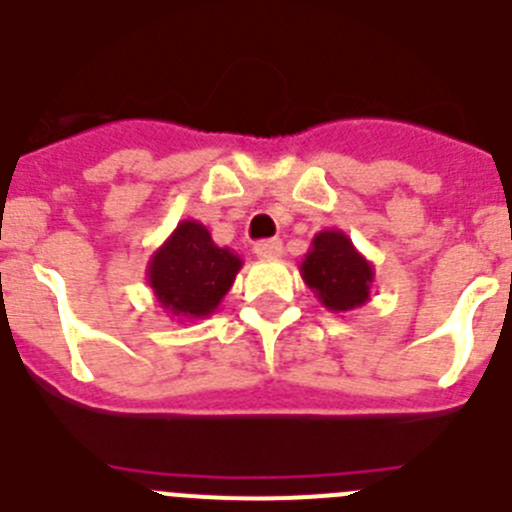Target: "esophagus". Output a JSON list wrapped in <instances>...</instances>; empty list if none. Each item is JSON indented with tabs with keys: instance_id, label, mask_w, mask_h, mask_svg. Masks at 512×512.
I'll list each match as a JSON object with an SVG mask.
<instances>
[{
	"instance_id": "esophagus-1",
	"label": "esophagus",
	"mask_w": 512,
	"mask_h": 512,
	"mask_svg": "<svg viewBox=\"0 0 512 512\" xmlns=\"http://www.w3.org/2000/svg\"><path fill=\"white\" fill-rule=\"evenodd\" d=\"M255 255L262 260H275V257L283 255V245H280V239H262L255 245Z\"/></svg>"
}]
</instances>
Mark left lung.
Returning <instances> with one entry per match:
<instances>
[{"label": "left lung", "mask_w": 512, "mask_h": 512, "mask_svg": "<svg viewBox=\"0 0 512 512\" xmlns=\"http://www.w3.org/2000/svg\"><path fill=\"white\" fill-rule=\"evenodd\" d=\"M301 278L321 306L347 313L370 301L375 267L342 229H324L313 237L303 257Z\"/></svg>", "instance_id": "left-lung-1"}]
</instances>
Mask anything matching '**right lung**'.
Returning a JSON list of instances; mask_svg holds the SVG:
<instances>
[{
	"label": "right lung",
	"mask_w": 512,
	"mask_h": 512,
	"mask_svg": "<svg viewBox=\"0 0 512 512\" xmlns=\"http://www.w3.org/2000/svg\"><path fill=\"white\" fill-rule=\"evenodd\" d=\"M242 270V257L219 247L196 219L173 229L147 262V283L170 319H206L219 308Z\"/></svg>",
	"instance_id": "obj_1"
}]
</instances>
